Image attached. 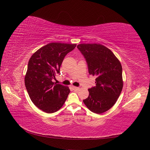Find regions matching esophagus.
<instances>
[{"instance_id":"esophagus-1","label":"esophagus","mask_w":150,"mask_h":150,"mask_svg":"<svg viewBox=\"0 0 150 150\" xmlns=\"http://www.w3.org/2000/svg\"><path fill=\"white\" fill-rule=\"evenodd\" d=\"M73 90L76 91H78L79 90H80V88L78 87H75V86H73Z\"/></svg>"}]
</instances>
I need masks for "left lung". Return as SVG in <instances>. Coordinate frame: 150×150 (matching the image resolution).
<instances>
[{"mask_svg": "<svg viewBox=\"0 0 150 150\" xmlns=\"http://www.w3.org/2000/svg\"><path fill=\"white\" fill-rule=\"evenodd\" d=\"M77 47L86 60L89 73L96 77V86L89 89L84 103L95 113L106 112L115 104L122 90L121 64L110 49L100 44H80Z\"/></svg>", "mask_w": 150, "mask_h": 150, "instance_id": "left-lung-1", "label": "left lung"}]
</instances>
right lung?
<instances>
[{
    "label": "right lung",
    "mask_w": 150,
    "mask_h": 150,
    "mask_svg": "<svg viewBox=\"0 0 150 150\" xmlns=\"http://www.w3.org/2000/svg\"><path fill=\"white\" fill-rule=\"evenodd\" d=\"M76 44L51 42L40 47L29 60L24 77L30 99L47 113L56 112L64 104L70 90L68 86L53 82L65 56Z\"/></svg>",
    "instance_id": "1"
}]
</instances>
